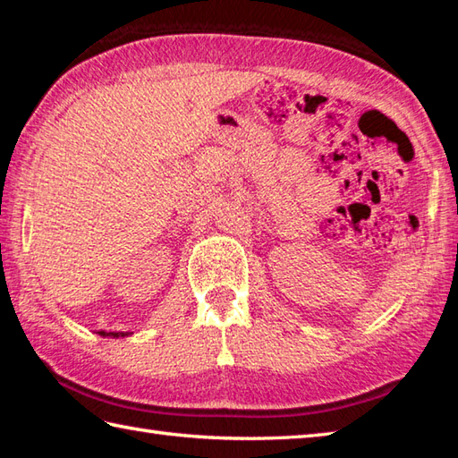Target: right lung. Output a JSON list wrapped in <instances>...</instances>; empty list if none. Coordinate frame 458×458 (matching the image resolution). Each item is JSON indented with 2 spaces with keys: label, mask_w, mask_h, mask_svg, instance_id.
Wrapping results in <instances>:
<instances>
[{
  "label": "right lung",
  "mask_w": 458,
  "mask_h": 458,
  "mask_svg": "<svg viewBox=\"0 0 458 458\" xmlns=\"http://www.w3.org/2000/svg\"><path fill=\"white\" fill-rule=\"evenodd\" d=\"M100 336H112V338H120V336H128V335H131V333H106V330H100L98 333Z\"/></svg>",
  "instance_id": "obj_1"
}]
</instances>
